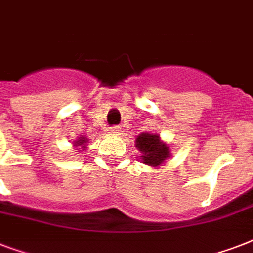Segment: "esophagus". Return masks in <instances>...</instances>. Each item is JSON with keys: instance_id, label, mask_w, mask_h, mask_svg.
Segmentation results:
<instances>
[{"instance_id": "34e87169", "label": "esophagus", "mask_w": 253, "mask_h": 253, "mask_svg": "<svg viewBox=\"0 0 253 253\" xmlns=\"http://www.w3.org/2000/svg\"><path fill=\"white\" fill-rule=\"evenodd\" d=\"M121 131H122V128H121V127H119V126L110 127V132L113 135H119V134H121Z\"/></svg>"}]
</instances>
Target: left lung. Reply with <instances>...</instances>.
<instances>
[{
  "instance_id": "obj_1",
  "label": "left lung",
  "mask_w": 253,
  "mask_h": 253,
  "mask_svg": "<svg viewBox=\"0 0 253 253\" xmlns=\"http://www.w3.org/2000/svg\"><path fill=\"white\" fill-rule=\"evenodd\" d=\"M135 147L140 151V162L147 166L158 168L170 158V148L166 142H163L160 135L142 132L136 136Z\"/></svg>"
}]
</instances>
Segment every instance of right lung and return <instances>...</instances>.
<instances>
[{"mask_svg": "<svg viewBox=\"0 0 253 253\" xmlns=\"http://www.w3.org/2000/svg\"><path fill=\"white\" fill-rule=\"evenodd\" d=\"M87 143H89V139L86 138V136H83V135H80L79 138L73 142V147L75 148H77V151H81V150H86L87 148Z\"/></svg>", "mask_w": 253, "mask_h": 253, "instance_id": "1", "label": "right lung"}]
</instances>
